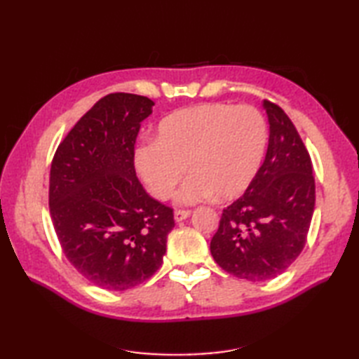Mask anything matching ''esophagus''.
<instances>
[{"label": "esophagus", "mask_w": 359, "mask_h": 359, "mask_svg": "<svg viewBox=\"0 0 359 359\" xmlns=\"http://www.w3.org/2000/svg\"><path fill=\"white\" fill-rule=\"evenodd\" d=\"M189 216H191V211H188V210H175V212H174L175 222H182V220H185Z\"/></svg>", "instance_id": "esophagus-1"}]
</instances>
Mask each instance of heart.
I'll list each match as a JSON object with an SVG mask.
<instances>
[{"instance_id": "b5f03b06", "label": "heart", "mask_w": 359, "mask_h": 359, "mask_svg": "<svg viewBox=\"0 0 359 359\" xmlns=\"http://www.w3.org/2000/svg\"><path fill=\"white\" fill-rule=\"evenodd\" d=\"M269 142L266 123L253 106L203 103L175 111L160 121L156 142L134 152V165L149 193L168 201L184 180L182 203L238 199L261 170Z\"/></svg>"}]
</instances>
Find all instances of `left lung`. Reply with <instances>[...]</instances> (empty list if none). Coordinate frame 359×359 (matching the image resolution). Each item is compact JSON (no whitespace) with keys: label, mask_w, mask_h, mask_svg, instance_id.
I'll use <instances>...</instances> for the list:
<instances>
[{"label":"left lung","mask_w":359,"mask_h":359,"mask_svg":"<svg viewBox=\"0 0 359 359\" xmlns=\"http://www.w3.org/2000/svg\"><path fill=\"white\" fill-rule=\"evenodd\" d=\"M270 137L251 187L226 207L210 250L220 269L247 280L284 273L306 245L315 210V177L306 144L278 104L264 100Z\"/></svg>","instance_id":"left-lung-1"}]
</instances>
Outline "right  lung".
Wrapping results in <instances>:
<instances>
[{
    "label": "right lung",
    "instance_id": "1",
    "mask_svg": "<svg viewBox=\"0 0 359 359\" xmlns=\"http://www.w3.org/2000/svg\"><path fill=\"white\" fill-rule=\"evenodd\" d=\"M148 97L100 98L58 144L49 210L60 245L94 285L123 292L163 262L172 208L152 199L135 175L134 144L152 112Z\"/></svg>",
    "mask_w": 359,
    "mask_h": 359
}]
</instances>
